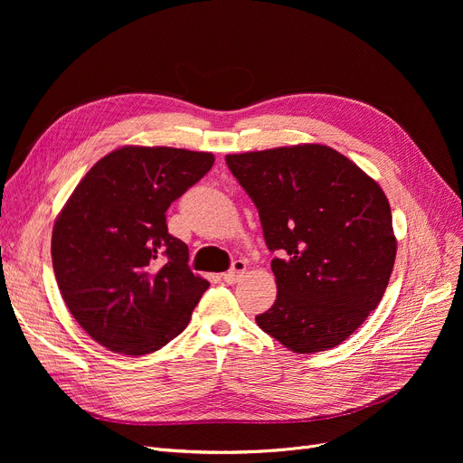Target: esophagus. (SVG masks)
Instances as JSON below:
<instances>
[{
    "instance_id": "1",
    "label": "esophagus",
    "mask_w": 463,
    "mask_h": 463,
    "mask_svg": "<svg viewBox=\"0 0 463 463\" xmlns=\"http://www.w3.org/2000/svg\"><path fill=\"white\" fill-rule=\"evenodd\" d=\"M246 269H248V264H246V260H241V259H238V260H234V262H232V266H231V270L223 274V279H225L227 283H236V281L240 279V276L246 272Z\"/></svg>"
}]
</instances>
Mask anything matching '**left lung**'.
<instances>
[{
  "instance_id": "obj_1",
  "label": "left lung",
  "mask_w": 463,
  "mask_h": 463,
  "mask_svg": "<svg viewBox=\"0 0 463 463\" xmlns=\"http://www.w3.org/2000/svg\"><path fill=\"white\" fill-rule=\"evenodd\" d=\"M255 203L278 297L257 325L298 354L339 345L379 306L398 241L381 185L325 144L231 154Z\"/></svg>"
}]
</instances>
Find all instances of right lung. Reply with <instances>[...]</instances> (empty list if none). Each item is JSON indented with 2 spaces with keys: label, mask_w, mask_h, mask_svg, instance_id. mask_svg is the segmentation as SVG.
<instances>
[{
  "label": "right lung",
  "mask_w": 463,
  "mask_h": 463,
  "mask_svg": "<svg viewBox=\"0 0 463 463\" xmlns=\"http://www.w3.org/2000/svg\"><path fill=\"white\" fill-rule=\"evenodd\" d=\"M213 154L124 146L97 161L52 231V266L77 323L109 351H159L189 323L210 283L165 212L213 165Z\"/></svg>",
  "instance_id": "right-lung-1"
}]
</instances>
